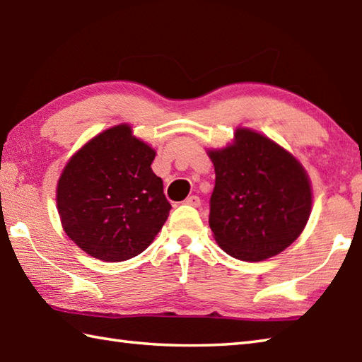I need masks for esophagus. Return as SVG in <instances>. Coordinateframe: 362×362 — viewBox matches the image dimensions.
Here are the masks:
<instances>
[{
  "label": "esophagus",
  "instance_id": "1",
  "mask_svg": "<svg viewBox=\"0 0 362 362\" xmlns=\"http://www.w3.org/2000/svg\"><path fill=\"white\" fill-rule=\"evenodd\" d=\"M185 204L191 205V207H199L201 205V199L197 196H188L185 199Z\"/></svg>",
  "mask_w": 362,
  "mask_h": 362
}]
</instances>
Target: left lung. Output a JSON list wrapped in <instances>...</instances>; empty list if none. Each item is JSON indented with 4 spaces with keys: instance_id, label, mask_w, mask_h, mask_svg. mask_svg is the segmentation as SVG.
I'll return each instance as SVG.
<instances>
[{
    "instance_id": "obj_1",
    "label": "left lung",
    "mask_w": 362,
    "mask_h": 362,
    "mask_svg": "<svg viewBox=\"0 0 362 362\" xmlns=\"http://www.w3.org/2000/svg\"><path fill=\"white\" fill-rule=\"evenodd\" d=\"M209 157L216 175L209 224L229 256L260 262L300 237L313 193L292 155L256 132L238 129L235 144L210 151Z\"/></svg>"
}]
</instances>
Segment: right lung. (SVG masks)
<instances>
[{
    "mask_svg": "<svg viewBox=\"0 0 362 362\" xmlns=\"http://www.w3.org/2000/svg\"><path fill=\"white\" fill-rule=\"evenodd\" d=\"M155 151L117 125L81 147L59 177L58 211L70 240L105 262L143 252L168 219L171 204L152 171Z\"/></svg>",
    "mask_w": 362,
    "mask_h": 362,
    "instance_id": "1",
    "label": "right lung"
}]
</instances>
